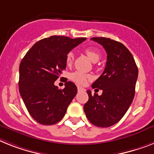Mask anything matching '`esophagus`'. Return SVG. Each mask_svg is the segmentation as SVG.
Listing matches in <instances>:
<instances>
[{
  "label": "esophagus",
  "mask_w": 154,
  "mask_h": 154,
  "mask_svg": "<svg viewBox=\"0 0 154 154\" xmlns=\"http://www.w3.org/2000/svg\"><path fill=\"white\" fill-rule=\"evenodd\" d=\"M77 91H85V89H84L83 88H81V87H77Z\"/></svg>",
  "instance_id": "34e87169"
}]
</instances>
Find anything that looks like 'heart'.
I'll use <instances>...</instances> for the list:
<instances>
[{
  "mask_svg": "<svg viewBox=\"0 0 154 154\" xmlns=\"http://www.w3.org/2000/svg\"><path fill=\"white\" fill-rule=\"evenodd\" d=\"M85 51L87 54L88 56L90 58L91 61L95 62V63L98 61L100 56H101L100 51L97 48H95L88 47L87 48H85ZM73 59H74V55H73V53L72 51H69L66 55V63L67 65H71L72 63L73 62ZM70 78L72 81H74L75 83L81 85H84L87 82L88 80L91 79V76L89 74L82 73L81 71H75V72H73V73L70 74Z\"/></svg>",
  "mask_w": 154,
  "mask_h": 154,
  "instance_id": "obj_1",
  "label": "heart"
}]
</instances>
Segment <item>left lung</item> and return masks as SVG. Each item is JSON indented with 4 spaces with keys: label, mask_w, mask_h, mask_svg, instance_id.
Segmentation results:
<instances>
[{
    "label": "left lung",
    "mask_w": 154,
    "mask_h": 154,
    "mask_svg": "<svg viewBox=\"0 0 154 154\" xmlns=\"http://www.w3.org/2000/svg\"><path fill=\"white\" fill-rule=\"evenodd\" d=\"M107 53L105 69L92 84L103 90L98 95L88 90V101L84 110L88 121L97 127L107 128L117 123L126 113L135 96L138 67L131 53L123 44L106 37H92Z\"/></svg>",
    "instance_id": "left-lung-1"
}]
</instances>
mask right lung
Segmentation results:
<instances>
[{"label":"right lung","instance_id":"add662e5","mask_svg":"<svg viewBox=\"0 0 154 154\" xmlns=\"http://www.w3.org/2000/svg\"><path fill=\"white\" fill-rule=\"evenodd\" d=\"M85 40L51 36L34 44L22 59L19 92L29 113L39 124L55 125L65 116L77 86L67 81L64 88L59 89L55 81L66 67L67 54Z\"/></svg>","mask_w":154,"mask_h":154}]
</instances>
